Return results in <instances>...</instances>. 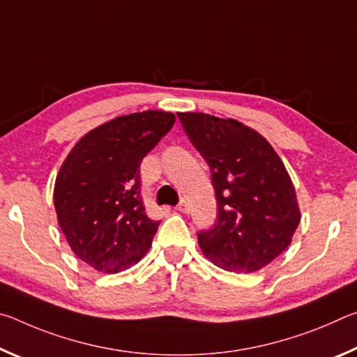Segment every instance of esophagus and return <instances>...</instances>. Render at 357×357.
<instances>
[{
    "mask_svg": "<svg viewBox=\"0 0 357 357\" xmlns=\"http://www.w3.org/2000/svg\"><path fill=\"white\" fill-rule=\"evenodd\" d=\"M178 211H181V213H184V214L189 213V211H190L189 203H187L185 200H181L179 204H178Z\"/></svg>",
    "mask_w": 357,
    "mask_h": 357,
    "instance_id": "esophagus-1",
    "label": "esophagus"
}]
</instances>
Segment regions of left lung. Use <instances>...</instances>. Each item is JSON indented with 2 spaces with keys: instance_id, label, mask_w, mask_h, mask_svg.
I'll return each instance as SVG.
<instances>
[{
  "instance_id": "left-lung-1",
  "label": "left lung",
  "mask_w": 357,
  "mask_h": 357,
  "mask_svg": "<svg viewBox=\"0 0 357 357\" xmlns=\"http://www.w3.org/2000/svg\"><path fill=\"white\" fill-rule=\"evenodd\" d=\"M178 118L209 165L219 211L198 245L222 269L259 271L291 244L301 220L285 165L261 134L236 119L195 112Z\"/></svg>"
}]
</instances>
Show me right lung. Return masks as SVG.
<instances>
[{"label": "right lung", "instance_id": "1", "mask_svg": "<svg viewBox=\"0 0 357 357\" xmlns=\"http://www.w3.org/2000/svg\"><path fill=\"white\" fill-rule=\"evenodd\" d=\"M174 121L159 110L114 118L83 135L59 168L58 223L72 252L96 271L121 273L149 250L159 222L144 213L140 164Z\"/></svg>", "mask_w": 357, "mask_h": 357}]
</instances>
